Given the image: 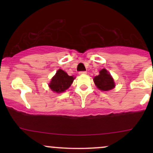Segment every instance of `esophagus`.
I'll return each instance as SVG.
<instances>
[{
  "label": "esophagus",
  "mask_w": 153,
  "mask_h": 153,
  "mask_svg": "<svg viewBox=\"0 0 153 153\" xmlns=\"http://www.w3.org/2000/svg\"><path fill=\"white\" fill-rule=\"evenodd\" d=\"M87 73L86 71H81V72H79V74L80 75H85Z\"/></svg>",
  "instance_id": "34e87169"
}]
</instances>
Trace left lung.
I'll use <instances>...</instances> for the list:
<instances>
[{"label":"left lung","instance_id":"8db88e82","mask_svg":"<svg viewBox=\"0 0 153 153\" xmlns=\"http://www.w3.org/2000/svg\"><path fill=\"white\" fill-rule=\"evenodd\" d=\"M94 81L96 87L101 91H108L115 87L114 80L106 69L99 71V75L94 77Z\"/></svg>","mask_w":153,"mask_h":153}]
</instances>
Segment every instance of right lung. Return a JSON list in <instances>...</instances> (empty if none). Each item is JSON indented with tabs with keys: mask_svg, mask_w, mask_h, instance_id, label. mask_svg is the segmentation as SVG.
I'll return each instance as SVG.
<instances>
[{
	"mask_svg": "<svg viewBox=\"0 0 153 153\" xmlns=\"http://www.w3.org/2000/svg\"><path fill=\"white\" fill-rule=\"evenodd\" d=\"M74 79L73 76H70L64 71L59 69L53 78L51 79L49 87L54 92L58 94L62 93L71 86Z\"/></svg>",
	"mask_w": 153,
	"mask_h": 153,
	"instance_id": "obj_1",
	"label": "right lung"
}]
</instances>
